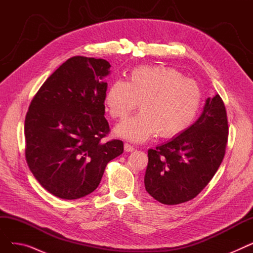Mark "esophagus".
I'll return each mask as SVG.
<instances>
[{"mask_svg": "<svg viewBox=\"0 0 253 253\" xmlns=\"http://www.w3.org/2000/svg\"><path fill=\"white\" fill-rule=\"evenodd\" d=\"M124 151H125V152H133V151H134V148L132 147V145L129 144V143H125V144H124Z\"/></svg>", "mask_w": 253, "mask_h": 253, "instance_id": "34e87169", "label": "esophagus"}]
</instances>
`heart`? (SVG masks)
<instances>
[{
	"instance_id": "obj_1",
	"label": "heart",
	"mask_w": 253,
	"mask_h": 253,
	"mask_svg": "<svg viewBox=\"0 0 253 253\" xmlns=\"http://www.w3.org/2000/svg\"><path fill=\"white\" fill-rule=\"evenodd\" d=\"M140 101V113L117 125L115 133L132 142H143L159 132L175 137L191 127L200 112L203 94L195 81L175 69L159 65L138 66L127 81L116 80L104 94L111 117L124 119Z\"/></svg>"
}]
</instances>
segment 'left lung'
I'll return each instance as SVG.
<instances>
[{"mask_svg": "<svg viewBox=\"0 0 253 253\" xmlns=\"http://www.w3.org/2000/svg\"><path fill=\"white\" fill-rule=\"evenodd\" d=\"M228 133L227 112L216 93L206 99L202 114L189 129L148 151L145 190L166 205L192 200L220 166Z\"/></svg>", "mask_w": 253, "mask_h": 253, "instance_id": "8db88e82", "label": "left lung"}]
</instances>
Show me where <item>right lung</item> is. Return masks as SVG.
Listing matches in <instances>:
<instances>
[{
    "label": "right lung",
    "mask_w": 253,
    "mask_h": 253,
    "mask_svg": "<svg viewBox=\"0 0 253 253\" xmlns=\"http://www.w3.org/2000/svg\"><path fill=\"white\" fill-rule=\"evenodd\" d=\"M110 68L104 59H68L39 89L26 114V162L40 184L60 199L95 191L105 166L124 151L121 140H102L110 132L103 104Z\"/></svg>",
    "instance_id": "obj_1"
}]
</instances>
